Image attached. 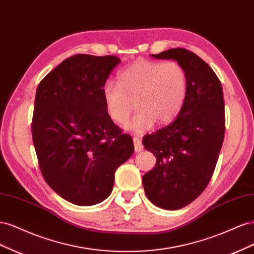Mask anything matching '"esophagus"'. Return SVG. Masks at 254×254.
I'll list each match as a JSON object with an SVG mask.
<instances>
[{
    "label": "esophagus",
    "mask_w": 254,
    "mask_h": 254,
    "mask_svg": "<svg viewBox=\"0 0 254 254\" xmlns=\"http://www.w3.org/2000/svg\"><path fill=\"white\" fill-rule=\"evenodd\" d=\"M133 143H134V149L136 152H139L144 149V146L139 136H133Z\"/></svg>",
    "instance_id": "obj_1"
}]
</instances>
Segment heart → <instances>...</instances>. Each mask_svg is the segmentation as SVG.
Returning <instances> with one entry per match:
<instances>
[{
    "mask_svg": "<svg viewBox=\"0 0 254 254\" xmlns=\"http://www.w3.org/2000/svg\"><path fill=\"white\" fill-rule=\"evenodd\" d=\"M118 79L119 82H106L103 88L107 112L114 122L121 123L129 117L135 104L137 111L125 127L136 132L145 131L155 123L164 125L172 122L188 95V73L173 60H139L121 71Z\"/></svg>",
    "mask_w": 254,
    "mask_h": 254,
    "instance_id": "1",
    "label": "heart"
}]
</instances>
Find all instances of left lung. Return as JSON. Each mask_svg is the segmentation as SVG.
Wrapping results in <instances>:
<instances>
[{
  "label": "left lung",
  "instance_id": "8db88e82",
  "mask_svg": "<svg viewBox=\"0 0 254 254\" xmlns=\"http://www.w3.org/2000/svg\"><path fill=\"white\" fill-rule=\"evenodd\" d=\"M151 56L178 61L189 77L178 117L143 139L157 158L143 176L146 196L161 209L179 210L202 193L216 167L226 130L224 94L217 75L195 53L177 48Z\"/></svg>",
  "mask_w": 254,
  "mask_h": 254
}]
</instances>
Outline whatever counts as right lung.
<instances>
[{"instance_id":"obj_1","label":"right lung","mask_w":254,"mask_h":254,"mask_svg":"<svg viewBox=\"0 0 254 254\" xmlns=\"http://www.w3.org/2000/svg\"><path fill=\"white\" fill-rule=\"evenodd\" d=\"M117 56L77 54L37 88L32 134L44 180L66 201L93 205L113 189L114 173L131 157L132 137L107 112L103 88Z\"/></svg>"}]
</instances>
